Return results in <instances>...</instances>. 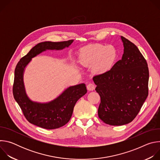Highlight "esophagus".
Here are the masks:
<instances>
[{
	"instance_id": "34e87169",
	"label": "esophagus",
	"mask_w": 160,
	"mask_h": 160,
	"mask_svg": "<svg viewBox=\"0 0 160 160\" xmlns=\"http://www.w3.org/2000/svg\"><path fill=\"white\" fill-rule=\"evenodd\" d=\"M87 90H88L92 91V90H94V88H95V85H94L93 83H88L87 85Z\"/></svg>"
}]
</instances>
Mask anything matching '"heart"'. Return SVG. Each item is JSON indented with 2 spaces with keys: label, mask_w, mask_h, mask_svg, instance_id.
I'll use <instances>...</instances> for the list:
<instances>
[{
  "label": "heart",
  "mask_w": 160,
  "mask_h": 160,
  "mask_svg": "<svg viewBox=\"0 0 160 160\" xmlns=\"http://www.w3.org/2000/svg\"><path fill=\"white\" fill-rule=\"evenodd\" d=\"M117 56V50L113 46L95 44L85 49L83 63L84 65L88 66L94 64L93 67L94 72L104 73L111 69Z\"/></svg>",
  "instance_id": "1"
}]
</instances>
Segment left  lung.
Wrapping results in <instances>:
<instances>
[{"instance_id": "1", "label": "left lung", "mask_w": 160, "mask_h": 160, "mask_svg": "<svg viewBox=\"0 0 160 160\" xmlns=\"http://www.w3.org/2000/svg\"><path fill=\"white\" fill-rule=\"evenodd\" d=\"M124 51L122 59L111 69L93 77L101 97L98 116L105 123L120 126L138 115L148 96L149 70L136 45L121 36Z\"/></svg>"}]
</instances>
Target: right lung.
<instances>
[{
  "label": "right lung",
  "instance_id": "obj_1",
  "mask_svg": "<svg viewBox=\"0 0 160 160\" xmlns=\"http://www.w3.org/2000/svg\"><path fill=\"white\" fill-rule=\"evenodd\" d=\"M73 42V40L40 42L18 62L14 71L13 96L30 123L49 130L64 126L70 121L77 101L87 93L85 84L80 83L67 88L57 98L49 102L40 103L32 101L25 92L23 73L31 59L47 50H62L68 48Z\"/></svg>",
  "mask_w": 160,
  "mask_h": 160
}]
</instances>
